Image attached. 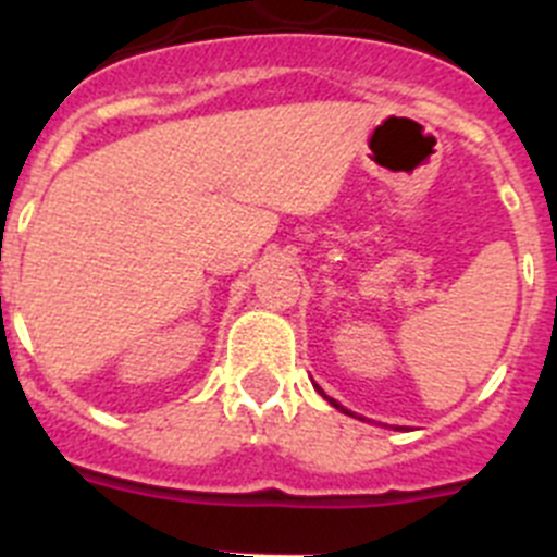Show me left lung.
Here are the masks:
<instances>
[{"instance_id":"8db88e82","label":"left lung","mask_w":557,"mask_h":557,"mask_svg":"<svg viewBox=\"0 0 557 557\" xmlns=\"http://www.w3.org/2000/svg\"><path fill=\"white\" fill-rule=\"evenodd\" d=\"M315 391H319V394H322V397H324V399H327V403H330V405H333V408H338V410H341V413H349V410H347V408H344V405H338V403H335V399H330V397H327V394H324V391H322V388H319V385H315ZM349 416H352V413H349Z\"/></svg>"}]
</instances>
